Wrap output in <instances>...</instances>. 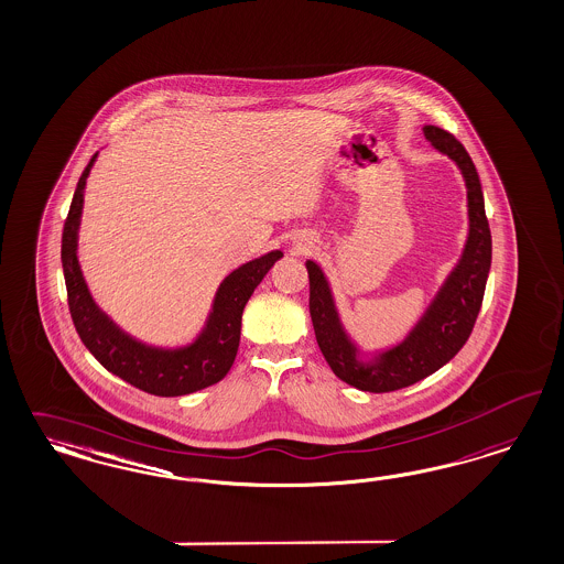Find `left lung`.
Returning a JSON list of instances; mask_svg holds the SVG:
<instances>
[{"label":"left lung","instance_id":"obj_1","mask_svg":"<svg viewBox=\"0 0 564 564\" xmlns=\"http://www.w3.org/2000/svg\"><path fill=\"white\" fill-rule=\"evenodd\" d=\"M423 133L435 150L449 155L463 171L470 227L458 267L447 276L444 288L435 295L419 325L410 330L409 337L400 346L379 354L372 362L365 365L358 360V350L339 323L325 274L316 262H306L311 279L312 327L318 348L341 381L370 393L409 388L442 369L460 351L481 311L491 267V231L486 202L470 155L456 137L440 127L427 124L423 127Z\"/></svg>","mask_w":564,"mask_h":564}]
</instances>
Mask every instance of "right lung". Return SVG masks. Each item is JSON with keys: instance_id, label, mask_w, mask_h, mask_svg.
<instances>
[{"instance_id": "obj_1", "label": "right lung", "mask_w": 564, "mask_h": 564, "mask_svg": "<svg viewBox=\"0 0 564 564\" xmlns=\"http://www.w3.org/2000/svg\"><path fill=\"white\" fill-rule=\"evenodd\" d=\"M96 155L89 160L78 178L62 231V269L68 293V308L80 341L96 356L104 369L154 395H185L218 383L234 367L243 308L253 290L283 252L274 250L264 253L239 267L220 283L208 323L192 346L178 350H160L135 341L99 311L78 267L77 231L83 210V189Z\"/></svg>"}]
</instances>
